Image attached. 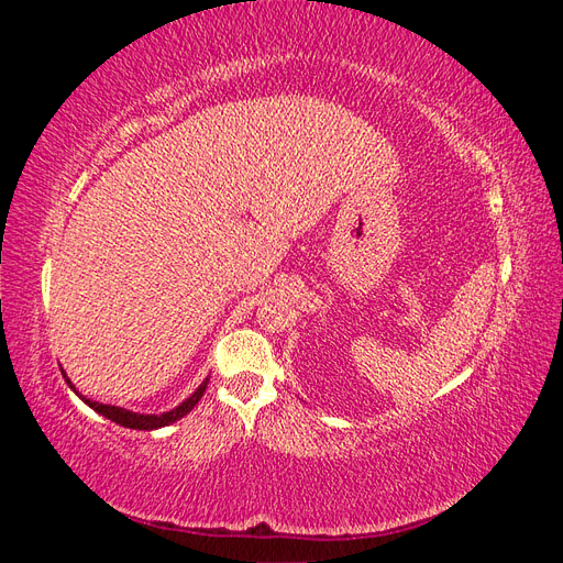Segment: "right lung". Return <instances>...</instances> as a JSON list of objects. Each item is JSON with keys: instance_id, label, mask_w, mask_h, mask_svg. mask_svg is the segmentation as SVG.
I'll return each instance as SVG.
<instances>
[{"instance_id": "1", "label": "right lung", "mask_w": 563, "mask_h": 563, "mask_svg": "<svg viewBox=\"0 0 563 563\" xmlns=\"http://www.w3.org/2000/svg\"><path fill=\"white\" fill-rule=\"evenodd\" d=\"M65 380H67V385L73 387V391L75 395L87 404V406H91L96 413H100V416H106L108 420H112V422H117V424H122V428H131V430H159V428H166V424H172V422H176V420H180L183 416H187L192 411V408L199 404V399L203 397V391H207V385H209V378L203 380L190 397H187L183 404H178L176 408H172V411H166V413H159V416H145V413H133V411H129V408H119V406H110V404H100V401H91V399H87V397H81L79 391L75 389V385L70 383V378L65 376Z\"/></svg>"}]
</instances>
